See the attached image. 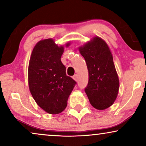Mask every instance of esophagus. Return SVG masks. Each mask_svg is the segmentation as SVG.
I'll return each mask as SVG.
<instances>
[{"instance_id":"obj_1","label":"esophagus","mask_w":146,"mask_h":146,"mask_svg":"<svg viewBox=\"0 0 146 146\" xmlns=\"http://www.w3.org/2000/svg\"><path fill=\"white\" fill-rule=\"evenodd\" d=\"M73 79L74 80L77 81L78 79V74H75L73 76Z\"/></svg>"}]
</instances>
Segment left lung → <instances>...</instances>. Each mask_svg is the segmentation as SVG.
I'll list each match as a JSON object with an SVG mask.
<instances>
[{
	"instance_id": "left-lung-1",
	"label": "left lung",
	"mask_w": 146,
	"mask_h": 146,
	"mask_svg": "<svg viewBox=\"0 0 146 146\" xmlns=\"http://www.w3.org/2000/svg\"><path fill=\"white\" fill-rule=\"evenodd\" d=\"M88 70V83L84 90L91 105L98 110L111 106L119 90V78L108 46L94 37L79 48Z\"/></svg>"
}]
</instances>
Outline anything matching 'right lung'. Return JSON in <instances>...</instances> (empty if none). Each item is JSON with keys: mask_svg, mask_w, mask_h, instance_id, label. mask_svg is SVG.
I'll list each match as a JSON object with an SVG mask.
<instances>
[{"mask_svg": "<svg viewBox=\"0 0 146 146\" xmlns=\"http://www.w3.org/2000/svg\"><path fill=\"white\" fill-rule=\"evenodd\" d=\"M63 52V46H57L53 40L46 39L36 44L30 58V91L37 104L51 114L64 110L76 84L66 74V67L60 59Z\"/></svg>", "mask_w": 146, "mask_h": 146, "instance_id": "right-lung-1", "label": "right lung"}]
</instances>
